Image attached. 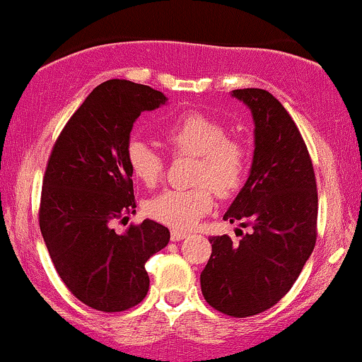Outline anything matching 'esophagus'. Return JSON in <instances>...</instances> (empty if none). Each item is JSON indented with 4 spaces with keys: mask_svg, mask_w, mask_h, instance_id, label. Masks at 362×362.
Listing matches in <instances>:
<instances>
[{
    "mask_svg": "<svg viewBox=\"0 0 362 362\" xmlns=\"http://www.w3.org/2000/svg\"><path fill=\"white\" fill-rule=\"evenodd\" d=\"M187 236H189V233L180 229H172V233H170V239H172V241H182V239H185Z\"/></svg>",
    "mask_w": 362,
    "mask_h": 362,
    "instance_id": "34e87169",
    "label": "esophagus"
}]
</instances>
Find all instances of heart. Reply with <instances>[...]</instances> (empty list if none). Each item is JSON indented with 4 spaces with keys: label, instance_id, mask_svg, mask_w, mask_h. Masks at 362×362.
<instances>
[{
    "label": "heart",
    "instance_id": "obj_1",
    "mask_svg": "<svg viewBox=\"0 0 362 362\" xmlns=\"http://www.w3.org/2000/svg\"><path fill=\"white\" fill-rule=\"evenodd\" d=\"M224 123L202 112H185L170 119L162 136L175 156H194L190 189H167L146 202V214L173 229H189L211 212L214 192L221 199L234 195L245 184L250 151L241 138L230 136ZM129 172L145 187L163 177V156L145 139L133 138L126 146Z\"/></svg>",
    "mask_w": 362,
    "mask_h": 362
}]
</instances>
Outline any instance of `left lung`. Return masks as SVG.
<instances>
[{"mask_svg": "<svg viewBox=\"0 0 362 362\" xmlns=\"http://www.w3.org/2000/svg\"><path fill=\"white\" fill-rule=\"evenodd\" d=\"M255 119L251 173L224 221L252 226L238 245L211 236L200 273L206 302L230 317H251L288 293L317 241V182L297 124L264 89H236Z\"/></svg>", "mask_w": 362, "mask_h": 362, "instance_id": "8db88e82", "label": "left lung"}]
</instances>
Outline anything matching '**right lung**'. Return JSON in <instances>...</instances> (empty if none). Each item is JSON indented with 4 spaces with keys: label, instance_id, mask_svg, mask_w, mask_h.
<instances>
[{
    "label": "right lung",
    "instance_id": "1",
    "mask_svg": "<svg viewBox=\"0 0 362 362\" xmlns=\"http://www.w3.org/2000/svg\"><path fill=\"white\" fill-rule=\"evenodd\" d=\"M167 98L150 86L111 79L71 116L52 148L42 184L38 224L52 263L69 291L99 312H123L146 297L145 263L168 245L155 221L112 224L134 214L126 146L133 123Z\"/></svg>",
    "mask_w": 362,
    "mask_h": 362
}]
</instances>
